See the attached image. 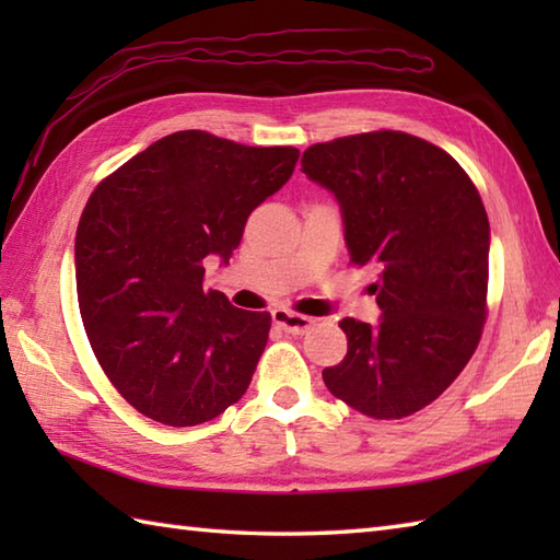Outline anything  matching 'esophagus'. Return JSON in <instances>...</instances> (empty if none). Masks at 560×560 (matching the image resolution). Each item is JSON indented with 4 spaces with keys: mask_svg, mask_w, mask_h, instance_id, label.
I'll return each mask as SVG.
<instances>
[{
    "mask_svg": "<svg viewBox=\"0 0 560 560\" xmlns=\"http://www.w3.org/2000/svg\"><path fill=\"white\" fill-rule=\"evenodd\" d=\"M271 317H273V325H279L283 331H289V335H301V331L313 327V323H315L313 317H305V315L291 313V311H281V307L279 311H273Z\"/></svg>",
    "mask_w": 560,
    "mask_h": 560,
    "instance_id": "1",
    "label": "esophagus"
}]
</instances>
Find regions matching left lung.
Wrapping results in <instances>:
<instances>
[{"label": "left lung", "mask_w": 560, "mask_h": 560, "mask_svg": "<svg viewBox=\"0 0 560 560\" xmlns=\"http://www.w3.org/2000/svg\"><path fill=\"white\" fill-rule=\"evenodd\" d=\"M303 173L335 195L351 261L377 271L380 323L347 317L331 395L404 419L452 385L477 351L489 289V217L459 163L431 141L368 132L315 144Z\"/></svg>", "instance_id": "obj_1"}]
</instances>
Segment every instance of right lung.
Here are the masks:
<instances>
[{
	"mask_svg": "<svg viewBox=\"0 0 560 560\" xmlns=\"http://www.w3.org/2000/svg\"><path fill=\"white\" fill-rule=\"evenodd\" d=\"M301 151L199 129L163 137L93 189L77 229L83 327L105 375L165 425H197L245 395L271 315L205 289L253 209L289 183Z\"/></svg>",
	"mask_w": 560,
	"mask_h": 560,
	"instance_id": "1",
	"label": "right lung"
}]
</instances>
